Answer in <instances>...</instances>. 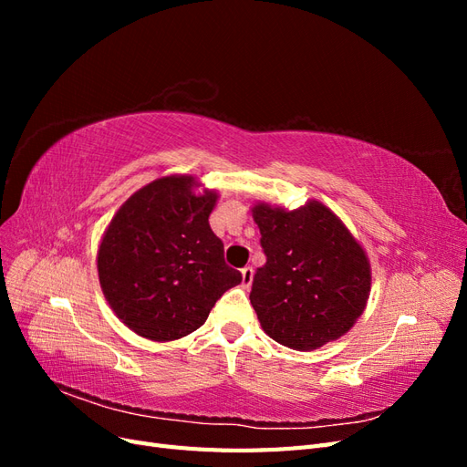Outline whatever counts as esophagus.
Instances as JSON below:
<instances>
[{"instance_id":"esophagus-1","label":"esophagus","mask_w":467,"mask_h":467,"mask_svg":"<svg viewBox=\"0 0 467 467\" xmlns=\"http://www.w3.org/2000/svg\"><path fill=\"white\" fill-rule=\"evenodd\" d=\"M251 282H253V268L251 266H244L242 268V285H244V288H249Z\"/></svg>"}]
</instances>
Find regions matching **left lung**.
Returning a JSON list of instances; mask_svg holds the SVG:
<instances>
[{
	"instance_id": "8db88e82",
	"label": "left lung",
	"mask_w": 467,
	"mask_h": 467,
	"mask_svg": "<svg viewBox=\"0 0 467 467\" xmlns=\"http://www.w3.org/2000/svg\"><path fill=\"white\" fill-rule=\"evenodd\" d=\"M253 218L266 263L249 300L265 333L298 350L345 335L370 294V265L357 239L319 202L292 212L257 204Z\"/></svg>"
}]
</instances>
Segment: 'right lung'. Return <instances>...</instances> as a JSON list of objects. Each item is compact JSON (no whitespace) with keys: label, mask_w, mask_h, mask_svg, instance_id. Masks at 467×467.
I'll list each match as a JSON object with an SVG mask.
<instances>
[{"label":"right lung","mask_w":467,"mask_h":467,"mask_svg":"<svg viewBox=\"0 0 467 467\" xmlns=\"http://www.w3.org/2000/svg\"><path fill=\"white\" fill-rule=\"evenodd\" d=\"M192 182L163 177L134 192L99 247V280L112 312L151 341L196 331L222 294L242 282L208 223L218 196H196Z\"/></svg>","instance_id":"right-lung-1"}]
</instances>
